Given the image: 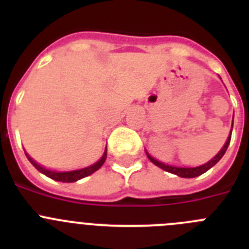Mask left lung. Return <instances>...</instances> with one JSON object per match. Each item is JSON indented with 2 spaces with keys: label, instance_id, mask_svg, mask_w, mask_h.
Returning a JSON list of instances; mask_svg holds the SVG:
<instances>
[{
  "label": "left lung",
  "instance_id": "1",
  "mask_svg": "<svg viewBox=\"0 0 249 249\" xmlns=\"http://www.w3.org/2000/svg\"><path fill=\"white\" fill-rule=\"evenodd\" d=\"M232 128H233V122H232ZM231 136H232V131H231V135L230 137L227 138V142L224 143V146L222 147L221 151L217 153V155L214 156V157L212 158L211 160H208L207 163L202 164V166H198V167H176V166H169V164H164L162 163V162H160V160H155V158L152 157V156H149L148 153H147V157L149 158V160H151L152 163L156 164L157 167H160V168L164 169V171H167V172L169 173H173V175H177L179 176V177H183V178H193V177H197V176H201L203 175L204 172H207L208 169L212 168L213 166H214L217 162H218L219 160H221L222 157H223V155L226 153V151H227L228 146H230V142H231Z\"/></svg>",
  "mask_w": 249,
  "mask_h": 249
}]
</instances>
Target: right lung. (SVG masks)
Instances as JSON below:
<instances>
[{
  "label": "right lung",
  "mask_w": 249,
  "mask_h": 249,
  "mask_svg": "<svg viewBox=\"0 0 249 249\" xmlns=\"http://www.w3.org/2000/svg\"><path fill=\"white\" fill-rule=\"evenodd\" d=\"M26 156H27L28 160H30L31 163L34 164L35 168H36L37 171H39V172L43 173L45 176L50 177L51 179H54V181H58V182H67V183H70V182H76L78 181V179H81V178L87 177V176L96 172L97 169H100L101 166L105 163L106 157H107V149H106L105 153H103L102 158H101L100 160H97L94 164H92V166L86 167V168H82V169H76V171H68V172H57V171H51V169H47L45 168V167L39 166V164L37 163V162H35V160H32L27 153H26Z\"/></svg>",
  "instance_id": "obj_1"
}]
</instances>
